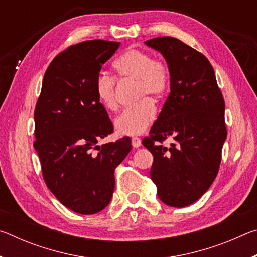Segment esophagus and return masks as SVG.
<instances>
[{
	"label": "esophagus",
	"mask_w": 257,
	"mask_h": 257,
	"mask_svg": "<svg viewBox=\"0 0 257 257\" xmlns=\"http://www.w3.org/2000/svg\"><path fill=\"white\" fill-rule=\"evenodd\" d=\"M132 145H133V147H135V149H138V147L142 145V141H141V138H138V137H134V138L132 139Z\"/></svg>",
	"instance_id": "obj_1"
}]
</instances>
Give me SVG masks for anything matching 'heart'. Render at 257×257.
Here are the masks:
<instances>
[{
  "mask_svg": "<svg viewBox=\"0 0 257 257\" xmlns=\"http://www.w3.org/2000/svg\"><path fill=\"white\" fill-rule=\"evenodd\" d=\"M115 76L120 81L135 82L136 105L125 108L114 120L115 132L122 136H137L154 122L156 108L167 96L170 87V71L167 63L153 59L149 52L135 49L123 52L113 63ZM95 93L107 110H115L116 82L111 76L101 73L95 80Z\"/></svg>",
  "mask_w": 257,
  "mask_h": 257,
  "instance_id": "obj_1",
  "label": "heart"
}]
</instances>
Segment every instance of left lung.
<instances>
[{
  "instance_id": "8db88e82",
  "label": "left lung",
  "mask_w": 257,
  "mask_h": 257,
  "mask_svg": "<svg viewBox=\"0 0 257 257\" xmlns=\"http://www.w3.org/2000/svg\"><path fill=\"white\" fill-rule=\"evenodd\" d=\"M145 44L159 51L170 71V94L143 145L154 156L150 171L158 196L172 207L201 198L217 175L227 138L224 99L210 61L173 37ZM171 137L169 149L160 145Z\"/></svg>"
}]
</instances>
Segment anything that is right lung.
<instances>
[{
  "label": "right lung",
  "instance_id": "right-lung-1",
  "mask_svg": "<svg viewBox=\"0 0 257 257\" xmlns=\"http://www.w3.org/2000/svg\"><path fill=\"white\" fill-rule=\"evenodd\" d=\"M119 46L95 40L61 52L47 68L35 108L34 147L45 184L79 214H95L108 205L115 168L132 150L129 137L97 145L113 125L95 93V80Z\"/></svg>",
  "mask_w": 257,
  "mask_h": 257
}]
</instances>
